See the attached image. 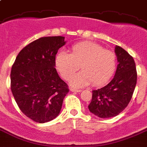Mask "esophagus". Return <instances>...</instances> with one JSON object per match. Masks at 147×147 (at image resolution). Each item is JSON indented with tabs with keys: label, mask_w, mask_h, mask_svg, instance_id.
I'll return each mask as SVG.
<instances>
[{
	"label": "esophagus",
	"mask_w": 147,
	"mask_h": 147,
	"mask_svg": "<svg viewBox=\"0 0 147 147\" xmlns=\"http://www.w3.org/2000/svg\"><path fill=\"white\" fill-rule=\"evenodd\" d=\"M70 91H71V92H81V89H74V88H70Z\"/></svg>",
	"instance_id": "34e87169"
}]
</instances>
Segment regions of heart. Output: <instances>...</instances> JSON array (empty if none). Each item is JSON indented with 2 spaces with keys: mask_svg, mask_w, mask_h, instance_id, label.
Segmentation results:
<instances>
[{
  "mask_svg": "<svg viewBox=\"0 0 147 147\" xmlns=\"http://www.w3.org/2000/svg\"><path fill=\"white\" fill-rule=\"evenodd\" d=\"M56 67L66 80H69L81 68L83 71L75 75L70 83L76 87H83L92 82L94 86L105 84L114 74L116 57L114 52L104 49L93 42H80L72 47L71 54L62 51L55 59Z\"/></svg>",
  "mask_w": 147,
  "mask_h": 147,
  "instance_id": "1",
  "label": "heart"
}]
</instances>
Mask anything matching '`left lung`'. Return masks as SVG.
Masks as SVG:
<instances>
[{
	"mask_svg": "<svg viewBox=\"0 0 147 147\" xmlns=\"http://www.w3.org/2000/svg\"><path fill=\"white\" fill-rule=\"evenodd\" d=\"M115 52L118 64L115 75L107 86L92 90L89 111L101 118H109L120 114L131 100L136 82L137 71L132 56L121 47Z\"/></svg>",
	"mask_w": 147,
	"mask_h": 147,
	"instance_id": "1",
	"label": "left lung"
}]
</instances>
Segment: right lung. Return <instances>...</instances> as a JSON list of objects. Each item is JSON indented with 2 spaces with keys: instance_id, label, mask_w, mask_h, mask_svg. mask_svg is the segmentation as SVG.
Listing matches in <instances>:
<instances>
[{
  "instance_id": "add662e5",
  "label": "right lung",
  "mask_w": 147,
  "mask_h": 147,
  "mask_svg": "<svg viewBox=\"0 0 147 147\" xmlns=\"http://www.w3.org/2000/svg\"><path fill=\"white\" fill-rule=\"evenodd\" d=\"M64 37H43L18 53L12 66L11 90L19 109L38 123L55 118L61 112L68 85L56 71L55 55Z\"/></svg>"
}]
</instances>
